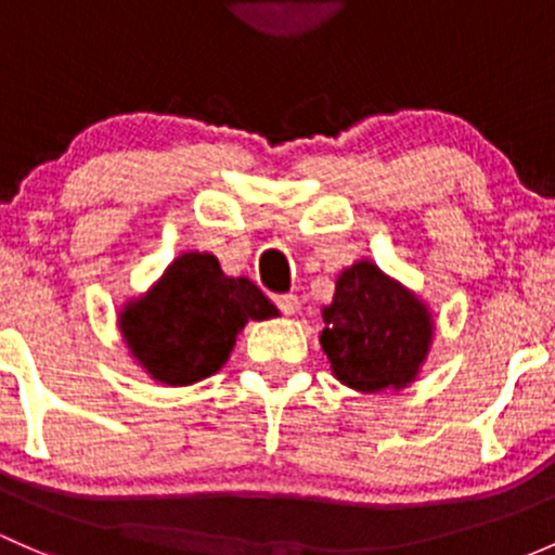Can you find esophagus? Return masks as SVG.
<instances>
[{
  "instance_id": "obj_1",
  "label": "esophagus",
  "mask_w": 555,
  "mask_h": 555,
  "mask_svg": "<svg viewBox=\"0 0 555 555\" xmlns=\"http://www.w3.org/2000/svg\"><path fill=\"white\" fill-rule=\"evenodd\" d=\"M275 304H278L280 309H283L285 314H299V309H301V301H299V296H294V294L278 296Z\"/></svg>"
}]
</instances>
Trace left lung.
I'll return each mask as SVG.
<instances>
[{
	"instance_id": "left-lung-1",
	"label": "left lung",
	"mask_w": 555,
	"mask_h": 555,
	"mask_svg": "<svg viewBox=\"0 0 555 555\" xmlns=\"http://www.w3.org/2000/svg\"><path fill=\"white\" fill-rule=\"evenodd\" d=\"M320 347L336 380L365 395L408 389L434 344V314L415 291L371 259L344 267L323 304Z\"/></svg>"
}]
</instances>
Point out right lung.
<instances>
[{"label":"right lung","instance_id":"obj_1","mask_svg":"<svg viewBox=\"0 0 555 555\" xmlns=\"http://www.w3.org/2000/svg\"><path fill=\"white\" fill-rule=\"evenodd\" d=\"M278 314L254 280L224 275L214 254L184 251L151 288L121 304L116 325L153 380L190 386L222 371L248 320Z\"/></svg>","mask_w":555,"mask_h":555}]
</instances>
